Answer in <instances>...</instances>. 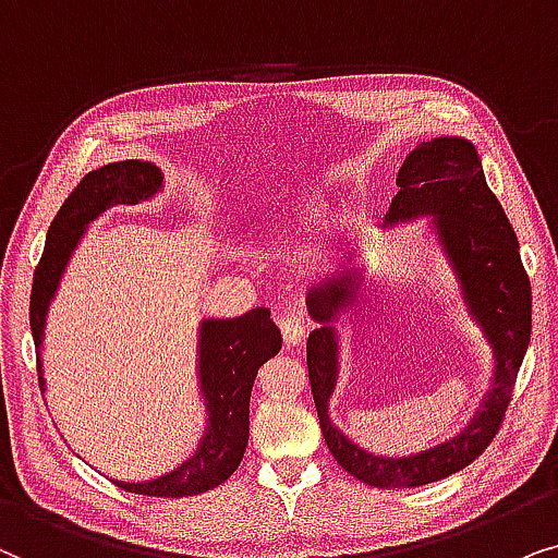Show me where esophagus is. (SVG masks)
I'll list each match as a JSON object with an SVG mask.
<instances>
[{"mask_svg": "<svg viewBox=\"0 0 558 558\" xmlns=\"http://www.w3.org/2000/svg\"><path fill=\"white\" fill-rule=\"evenodd\" d=\"M280 331H283V339L288 347H299L303 344V339H306L308 326L301 316H286L280 318Z\"/></svg>", "mask_w": 558, "mask_h": 558, "instance_id": "obj_1", "label": "esophagus"}]
</instances>
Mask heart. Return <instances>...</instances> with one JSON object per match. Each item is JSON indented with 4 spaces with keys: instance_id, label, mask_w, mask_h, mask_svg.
<instances>
[{
    "instance_id": "obj_1",
    "label": "heart",
    "mask_w": 558,
    "mask_h": 558,
    "mask_svg": "<svg viewBox=\"0 0 558 558\" xmlns=\"http://www.w3.org/2000/svg\"><path fill=\"white\" fill-rule=\"evenodd\" d=\"M324 217H326V202H322V198H308L299 211V219L303 225H316V221H322Z\"/></svg>"
}]
</instances>
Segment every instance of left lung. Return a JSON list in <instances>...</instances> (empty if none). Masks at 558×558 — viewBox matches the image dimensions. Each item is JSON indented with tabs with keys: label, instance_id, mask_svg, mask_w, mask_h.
<instances>
[{
	"label": "left lung",
	"instance_id": "obj_1",
	"mask_svg": "<svg viewBox=\"0 0 558 558\" xmlns=\"http://www.w3.org/2000/svg\"><path fill=\"white\" fill-rule=\"evenodd\" d=\"M400 191L383 229L426 219V240L454 278V299L477 326L493 356L482 403L457 436L415 454H373L349 439L329 415L341 373L339 322L367 291L365 267L344 265L308 288L306 308L318 329L308 333V380L326 447L356 480L373 487H421L470 466L489 447L508 411L531 339V283L521 247L500 202L489 191L482 158L466 137L423 140L398 170Z\"/></svg>",
	"mask_w": 558,
	"mask_h": 558
}]
</instances>
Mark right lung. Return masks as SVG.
I'll use <instances>...</instances> for the list:
<instances>
[{"mask_svg": "<svg viewBox=\"0 0 558 558\" xmlns=\"http://www.w3.org/2000/svg\"><path fill=\"white\" fill-rule=\"evenodd\" d=\"M166 175L150 160H117L88 173L65 198L48 229L46 250L33 278L29 295V329L37 352V380L46 392L43 373V339L48 311L53 303L73 252L78 250L92 221L111 206H135L158 196ZM283 347L270 308H252L236 318H204L196 339V380L204 400V434L196 451L160 477L145 482L111 480L135 495L189 497L219 487L240 466L250 439V392L257 369Z\"/></svg>", "mask_w": 558, "mask_h": 558, "instance_id": "right-lung-1", "label": "right lung"}]
</instances>
